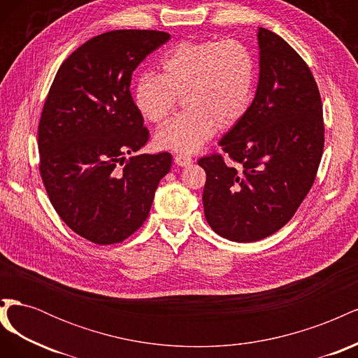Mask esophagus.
I'll list each match as a JSON object with an SVG mask.
<instances>
[{
  "mask_svg": "<svg viewBox=\"0 0 358 358\" xmlns=\"http://www.w3.org/2000/svg\"><path fill=\"white\" fill-rule=\"evenodd\" d=\"M175 164L176 166H180V167H187V166H191L194 159L191 157H185V155H175Z\"/></svg>",
  "mask_w": 358,
  "mask_h": 358,
  "instance_id": "1",
  "label": "esophagus"
}]
</instances>
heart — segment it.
<instances>
[{"mask_svg": "<svg viewBox=\"0 0 358 358\" xmlns=\"http://www.w3.org/2000/svg\"><path fill=\"white\" fill-rule=\"evenodd\" d=\"M257 83L252 52L237 40L182 41L159 61V76L136 80L133 99L149 122L170 115L178 95L185 94L187 112L173 116L155 134L159 149L194 154L216 133L246 115Z\"/></svg>", "mask_w": 358, "mask_h": 358, "instance_id": "1", "label": "heart"}]
</instances>
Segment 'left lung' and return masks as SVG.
<instances>
[{
  "label": "left lung",
  "mask_w": 358,
  "mask_h": 358,
  "mask_svg": "<svg viewBox=\"0 0 358 358\" xmlns=\"http://www.w3.org/2000/svg\"><path fill=\"white\" fill-rule=\"evenodd\" d=\"M259 79L246 115L221 140L233 162L212 154L203 206L215 233L231 242L262 241L294 216L315 180L324 148L321 95L299 53L258 29Z\"/></svg>",
  "instance_id": "8db88e82"
}]
</instances>
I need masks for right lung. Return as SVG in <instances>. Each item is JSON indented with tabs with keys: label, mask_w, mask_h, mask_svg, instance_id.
<instances>
[{
	"label": "right lung",
	"mask_w": 358,
	"mask_h": 358,
	"mask_svg": "<svg viewBox=\"0 0 358 358\" xmlns=\"http://www.w3.org/2000/svg\"><path fill=\"white\" fill-rule=\"evenodd\" d=\"M169 40L152 29H116L88 40L62 62L43 106V183L61 220L92 243L113 245L136 233L170 171L169 152L125 161L149 140L129 92L133 71Z\"/></svg>",
	"instance_id": "1"
}]
</instances>
